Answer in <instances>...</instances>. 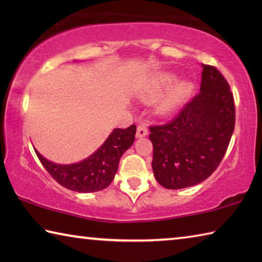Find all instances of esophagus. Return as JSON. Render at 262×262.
Wrapping results in <instances>:
<instances>
[{
  "label": "esophagus",
  "instance_id": "34e87169",
  "mask_svg": "<svg viewBox=\"0 0 262 262\" xmlns=\"http://www.w3.org/2000/svg\"><path fill=\"white\" fill-rule=\"evenodd\" d=\"M148 135V128L144 123H141V125L137 126V130H136V137H144Z\"/></svg>",
  "mask_w": 262,
  "mask_h": 262
}]
</instances>
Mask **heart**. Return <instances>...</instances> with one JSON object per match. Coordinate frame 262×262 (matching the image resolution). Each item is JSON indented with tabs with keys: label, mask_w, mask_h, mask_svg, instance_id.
<instances>
[{
	"label": "heart",
	"mask_w": 262,
	"mask_h": 262,
	"mask_svg": "<svg viewBox=\"0 0 262 262\" xmlns=\"http://www.w3.org/2000/svg\"><path fill=\"white\" fill-rule=\"evenodd\" d=\"M176 76L171 74H165L162 76L157 77L155 81L150 84V86L147 89L144 94V98L147 100H154L157 97L163 94V91L166 88L171 85L174 82ZM190 84L187 82H178L172 85L168 90L164 94V96L158 101L157 110L159 113L162 114H168L173 112L176 108H178L181 103L185 100L186 97L189 94Z\"/></svg>",
	"instance_id": "heart-1"
}]
</instances>
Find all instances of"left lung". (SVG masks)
Wrapping results in <instances>:
<instances>
[{
	"mask_svg": "<svg viewBox=\"0 0 262 262\" xmlns=\"http://www.w3.org/2000/svg\"><path fill=\"white\" fill-rule=\"evenodd\" d=\"M202 68L200 92L170 122L149 127L155 178L168 189L189 187L210 177L234 129L236 110L229 83L217 68Z\"/></svg>",
	"mask_w": 262,
	"mask_h": 262,
	"instance_id": "8db88e82",
	"label": "left lung"
}]
</instances>
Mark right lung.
Returning <instances> with one entry per match:
<instances>
[{"label":"right lung","mask_w":262,"mask_h":262,"mask_svg":"<svg viewBox=\"0 0 262 262\" xmlns=\"http://www.w3.org/2000/svg\"><path fill=\"white\" fill-rule=\"evenodd\" d=\"M135 134V125L126 129L115 128L95 154L82 162L70 165L50 162L35 149L34 151L48 173L61 186L78 193L97 192L112 183L120 158L134 143Z\"/></svg>","instance_id":"1"}]
</instances>
